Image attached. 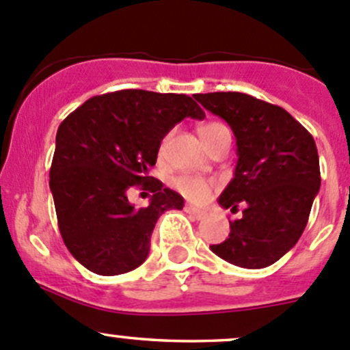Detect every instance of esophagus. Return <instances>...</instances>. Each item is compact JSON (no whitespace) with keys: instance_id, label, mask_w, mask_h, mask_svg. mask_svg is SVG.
I'll list each match as a JSON object with an SVG mask.
<instances>
[{"instance_id":"1","label":"esophagus","mask_w":350,"mask_h":350,"mask_svg":"<svg viewBox=\"0 0 350 350\" xmlns=\"http://www.w3.org/2000/svg\"><path fill=\"white\" fill-rule=\"evenodd\" d=\"M185 210H186V213H189V215H191L193 218H196V220H201V218L206 217V211H204V210H200V208L191 206V204H188V206H186Z\"/></svg>"}]
</instances>
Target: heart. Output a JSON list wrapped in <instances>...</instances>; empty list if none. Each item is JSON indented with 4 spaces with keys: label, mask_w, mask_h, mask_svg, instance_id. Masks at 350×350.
Returning a JSON list of instances; mask_svg holds the SVG:
<instances>
[{
    "label": "heart",
    "mask_w": 350,
    "mask_h": 350,
    "mask_svg": "<svg viewBox=\"0 0 350 350\" xmlns=\"http://www.w3.org/2000/svg\"><path fill=\"white\" fill-rule=\"evenodd\" d=\"M224 130H228V129L224 125V123H218V122H210L206 123V125L201 126L200 135L201 139H203L204 146H208V144L217 137V133L224 132ZM167 142H169V135H165L164 139H162L161 147H159L161 154L164 152L165 147H167ZM174 186L178 188V191L181 193V195H185L186 198H189V200L193 201L206 200V198L210 196L211 189H213V183L206 181V179L203 178H196V176H179V178L174 181Z\"/></svg>",
    "instance_id": "b5f03b06"
}]
</instances>
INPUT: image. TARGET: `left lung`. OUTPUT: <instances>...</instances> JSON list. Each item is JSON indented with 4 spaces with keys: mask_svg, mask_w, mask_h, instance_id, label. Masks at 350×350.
<instances>
[{
    "mask_svg": "<svg viewBox=\"0 0 350 350\" xmlns=\"http://www.w3.org/2000/svg\"><path fill=\"white\" fill-rule=\"evenodd\" d=\"M208 111L230 125L237 139L234 179L218 203L242 218L210 249L227 262L262 269L295 247L320 189L319 152L308 130L278 105L243 93L196 94Z\"/></svg>",
    "mask_w": 350,
    "mask_h": 350,
    "instance_id": "1",
    "label": "left lung"
}]
</instances>
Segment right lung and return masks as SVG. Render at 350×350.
I'll return each instance as SVG.
<instances>
[{"label": "right lung", "instance_id": "right-lung-1", "mask_svg": "<svg viewBox=\"0 0 350 350\" xmlns=\"http://www.w3.org/2000/svg\"><path fill=\"white\" fill-rule=\"evenodd\" d=\"M188 116L203 120L204 111L186 94L122 90L90 98L59 125L49 185L62 241L91 273L139 267L157 218L183 210V196L149 169L162 139ZM133 185L153 193L149 207L129 203Z\"/></svg>", "mask_w": 350, "mask_h": 350}]
</instances>
